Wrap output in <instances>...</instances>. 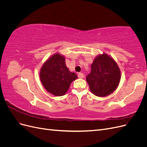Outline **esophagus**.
Instances as JSON below:
<instances>
[{
  "label": "esophagus",
  "instance_id": "esophagus-1",
  "mask_svg": "<svg viewBox=\"0 0 147 147\" xmlns=\"http://www.w3.org/2000/svg\"><path fill=\"white\" fill-rule=\"evenodd\" d=\"M78 77L79 78H83L84 77V74L82 73H79L78 74Z\"/></svg>",
  "mask_w": 147,
  "mask_h": 147
}]
</instances>
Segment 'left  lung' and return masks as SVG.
<instances>
[{"label":"left lung","instance_id":"left-lung-1","mask_svg":"<svg viewBox=\"0 0 147 147\" xmlns=\"http://www.w3.org/2000/svg\"><path fill=\"white\" fill-rule=\"evenodd\" d=\"M91 68L86 82L93 94L105 97L116 90L121 78V72L112 57L105 53L99 55L94 59Z\"/></svg>","mask_w":147,"mask_h":147}]
</instances>
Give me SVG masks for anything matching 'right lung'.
I'll return each instance as SVG.
<instances>
[{"label":"right lung","instance_id":"right-lung-1","mask_svg":"<svg viewBox=\"0 0 147 147\" xmlns=\"http://www.w3.org/2000/svg\"><path fill=\"white\" fill-rule=\"evenodd\" d=\"M40 78L48 92L56 96H61L65 94L71 83L77 78V76L67 67L65 57L56 53L43 64Z\"/></svg>","mask_w":147,"mask_h":147}]
</instances>
